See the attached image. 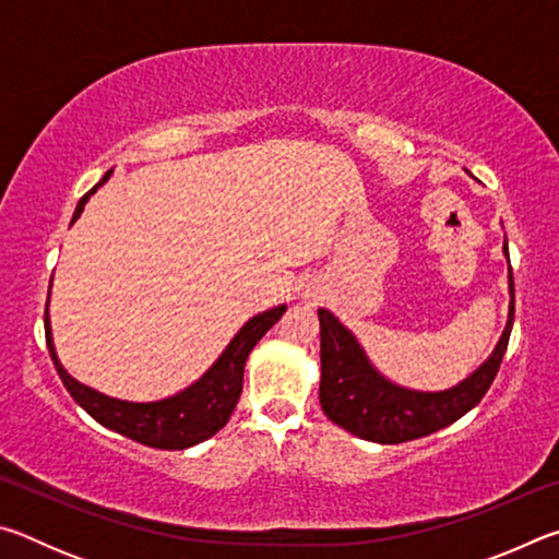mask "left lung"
<instances>
[{"mask_svg":"<svg viewBox=\"0 0 559 559\" xmlns=\"http://www.w3.org/2000/svg\"><path fill=\"white\" fill-rule=\"evenodd\" d=\"M503 253L508 257V241ZM508 323L493 353L466 380L441 392L406 390L386 380L357 337L330 310L320 308V406L328 419L374 443L421 439L461 419L484 400L503 362L515 313L513 271L508 273Z\"/></svg>","mask_w":559,"mask_h":559,"instance_id":"obj_1","label":"left lung"}]
</instances>
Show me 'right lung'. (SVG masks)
<instances>
[{"instance_id": "1", "label": "right lung", "mask_w": 559, "mask_h": 559, "mask_svg": "<svg viewBox=\"0 0 559 559\" xmlns=\"http://www.w3.org/2000/svg\"><path fill=\"white\" fill-rule=\"evenodd\" d=\"M112 169L103 175L100 182L91 189L88 194L81 197L79 206H75L71 224L79 219L83 206L96 194L100 185L108 182ZM51 293V288H49ZM286 313V306H276L263 313L253 316L249 323L231 337V343L224 347V353L216 357V362L206 370L200 380L185 386L182 392L157 402H128L116 400L93 386L81 384L79 380L66 372L59 355H56L53 337H51V320H49V306L44 313V328H46V347H49L56 372H59L66 390L75 400V404L83 406L93 419L110 431H118L138 443L153 449H167V451H182L202 443L216 431L224 429L229 421L236 402H239L243 390V365L249 359V353L257 347L259 340L269 333V330L278 323L281 316Z\"/></svg>"}]
</instances>
